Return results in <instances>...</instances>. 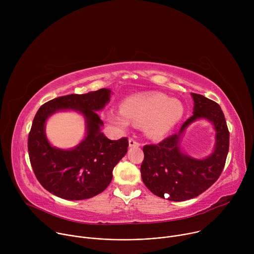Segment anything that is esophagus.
Here are the masks:
<instances>
[{
	"mask_svg": "<svg viewBox=\"0 0 254 254\" xmlns=\"http://www.w3.org/2000/svg\"><path fill=\"white\" fill-rule=\"evenodd\" d=\"M128 144H129V147H139L140 143L136 139H134L132 137H129L128 138Z\"/></svg>",
	"mask_w": 254,
	"mask_h": 254,
	"instance_id": "1",
	"label": "esophagus"
}]
</instances>
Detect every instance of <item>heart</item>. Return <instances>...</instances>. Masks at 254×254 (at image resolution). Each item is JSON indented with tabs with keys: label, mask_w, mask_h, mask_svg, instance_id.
<instances>
[{
	"label": "heart",
	"mask_w": 254,
	"mask_h": 254,
	"mask_svg": "<svg viewBox=\"0 0 254 254\" xmlns=\"http://www.w3.org/2000/svg\"><path fill=\"white\" fill-rule=\"evenodd\" d=\"M122 112L106 114L108 123L125 129L131 123L143 126L146 133L159 138L169 133L184 115V105L180 100L170 98L161 92H146L126 98L121 105Z\"/></svg>",
	"instance_id": "b5f03b06"
}]
</instances>
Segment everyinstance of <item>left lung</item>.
<instances>
[{
	"label": "left lung",
	"instance_id": "left-lung-1",
	"mask_svg": "<svg viewBox=\"0 0 254 254\" xmlns=\"http://www.w3.org/2000/svg\"><path fill=\"white\" fill-rule=\"evenodd\" d=\"M193 116L174 133L157 144L143 147L140 166L142 182L155 195L170 201H185L195 198L210 188L220 177L229 150V130L224 114L218 103L197 93ZM199 118L212 121L216 130V144L213 154L197 160L179 151L178 139L185 128Z\"/></svg>",
	"mask_w": 254,
	"mask_h": 254
}]
</instances>
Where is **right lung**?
I'll return each mask as SVG.
<instances>
[{
    "mask_svg": "<svg viewBox=\"0 0 254 254\" xmlns=\"http://www.w3.org/2000/svg\"><path fill=\"white\" fill-rule=\"evenodd\" d=\"M111 90L101 88L86 94H69L44 103L36 114L28 136V152L34 174L48 192L66 200H84L98 195L110 185L113 170L127 152V137L108 139L97 111L110 101ZM61 109L80 111L87 120L88 134L74 149L51 147L45 122Z\"/></svg>",
    "mask_w": 254,
    "mask_h": 254,
    "instance_id": "right-lung-1",
    "label": "right lung"
}]
</instances>
